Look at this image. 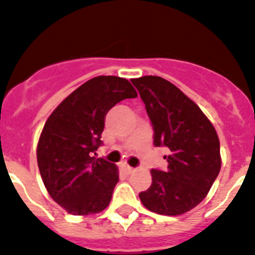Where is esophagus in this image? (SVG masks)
Here are the masks:
<instances>
[{"instance_id":"obj_1","label":"esophagus","mask_w":255,"mask_h":255,"mask_svg":"<svg viewBox=\"0 0 255 255\" xmlns=\"http://www.w3.org/2000/svg\"><path fill=\"white\" fill-rule=\"evenodd\" d=\"M123 170L126 171L127 174H131V173H133V171H134V169H133V167H131V166H128V165H123Z\"/></svg>"}]
</instances>
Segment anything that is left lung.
I'll use <instances>...</instances> for the list:
<instances>
[{
  "label": "left lung",
  "mask_w": 255,
  "mask_h": 255,
  "mask_svg": "<svg viewBox=\"0 0 255 255\" xmlns=\"http://www.w3.org/2000/svg\"><path fill=\"white\" fill-rule=\"evenodd\" d=\"M145 105L154 146L170 153L166 171L152 169V185L138 194L145 208L167 216L192 210L214 185L221 167L220 141L214 126L195 102L165 78H133Z\"/></svg>",
  "instance_id": "obj_1"
}]
</instances>
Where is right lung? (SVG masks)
Masks as SVG:
<instances>
[{
  "label": "right lung",
  "instance_id": "add662e5",
  "mask_svg": "<svg viewBox=\"0 0 255 255\" xmlns=\"http://www.w3.org/2000/svg\"><path fill=\"white\" fill-rule=\"evenodd\" d=\"M137 93L126 78L98 76L69 94L44 124L38 166L47 191L72 215L98 214L109 206L119 181L118 167L95 158L110 110Z\"/></svg>",
  "mask_w": 255,
  "mask_h": 255
}]
</instances>
